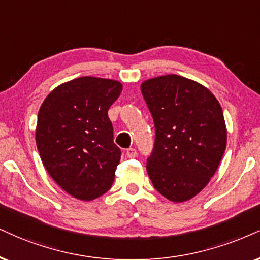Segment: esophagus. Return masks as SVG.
<instances>
[{"label": "esophagus", "instance_id": "obj_1", "mask_svg": "<svg viewBox=\"0 0 260 260\" xmlns=\"http://www.w3.org/2000/svg\"><path fill=\"white\" fill-rule=\"evenodd\" d=\"M125 154H126L127 158L131 159V158H136L137 153H136L135 148H129V149H126V153H125Z\"/></svg>", "mask_w": 260, "mask_h": 260}]
</instances>
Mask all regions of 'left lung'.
I'll list each match as a JSON object with an SVG mask.
<instances>
[{"label":"left lung","instance_id":"obj_1","mask_svg":"<svg viewBox=\"0 0 260 260\" xmlns=\"http://www.w3.org/2000/svg\"><path fill=\"white\" fill-rule=\"evenodd\" d=\"M141 91L155 125L147 172L162 197L190 200L206 187L226 147L222 107L206 86L178 75L147 79Z\"/></svg>","mask_w":260,"mask_h":260}]
</instances>
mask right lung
Masks as SVG:
<instances>
[{"label": "right lung", "mask_w": 260, "mask_h": 260, "mask_svg": "<svg viewBox=\"0 0 260 260\" xmlns=\"http://www.w3.org/2000/svg\"><path fill=\"white\" fill-rule=\"evenodd\" d=\"M121 89L114 79L79 77L53 89L38 111L42 162L55 183L79 200L101 197L114 182L121 153L107 112Z\"/></svg>", "instance_id": "right-lung-1"}]
</instances>
